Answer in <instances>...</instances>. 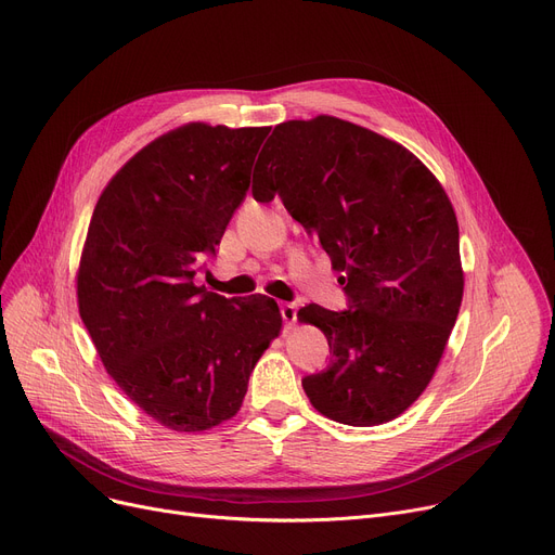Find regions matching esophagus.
I'll return each instance as SVG.
<instances>
[{"mask_svg":"<svg viewBox=\"0 0 555 555\" xmlns=\"http://www.w3.org/2000/svg\"><path fill=\"white\" fill-rule=\"evenodd\" d=\"M281 318L287 326L297 322V304H281Z\"/></svg>","mask_w":555,"mask_h":555,"instance_id":"34e87169","label":"esophagus"}]
</instances>
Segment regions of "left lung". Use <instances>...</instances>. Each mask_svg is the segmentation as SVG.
Returning <instances> with one entry per match:
<instances>
[{"label":"left lung","instance_id":"8db88e82","mask_svg":"<svg viewBox=\"0 0 555 555\" xmlns=\"http://www.w3.org/2000/svg\"><path fill=\"white\" fill-rule=\"evenodd\" d=\"M254 167V199L281 197L315 233L349 297L343 312H297L331 363L301 380L324 417L376 426L426 390L463 301L457 220L428 167L365 127L318 115L274 127Z\"/></svg>","mask_w":555,"mask_h":555}]
</instances>
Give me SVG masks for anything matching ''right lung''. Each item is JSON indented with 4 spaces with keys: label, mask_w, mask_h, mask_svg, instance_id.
Listing matches in <instances>:
<instances>
[{
    "label": "right lung",
    "mask_w": 555,
    "mask_h": 555,
    "mask_svg": "<svg viewBox=\"0 0 555 555\" xmlns=\"http://www.w3.org/2000/svg\"><path fill=\"white\" fill-rule=\"evenodd\" d=\"M268 133L206 122L163 133L119 167L88 227L79 315L117 388L179 433L240 411L283 326L274 299H227L195 281L247 195Z\"/></svg>",
    "instance_id": "obj_1"
}]
</instances>
